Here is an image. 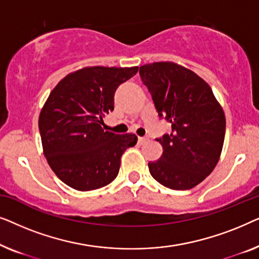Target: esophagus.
Here are the masks:
<instances>
[{
	"instance_id": "esophagus-1",
	"label": "esophagus",
	"mask_w": 259,
	"mask_h": 259,
	"mask_svg": "<svg viewBox=\"0 0 259 259\" xmlns=\"http://www.w3.org/2000/svg\"><path fill=\"white\" fill-rule=\"evenodd\" d=\"M148 139H147V138H144V137H139V138H138V143H139L140 145H143V144H145V143H146V141H147Z\"/></svg>"
}]
</instances>
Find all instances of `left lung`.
Returning <instances> with one entry per match:
<instances>
[{
  "label": "left lung",
  "instance_id": "8db88e82",
  "mask_svg": "<svg viewBox=\"0 0 259 259\" xmlns=\"http://www.w3.org/2000/svg\"><path fill=\"white\" fill-rule=\"evenodd\" d=\"M139 74L158 114L172 125L158 139L159 160L148 162L153 178L168 189L190 190L218 164L225 138V114L206 81L171 61L147 63Z\"/></svg>",
  "mask_w": 259,
  "mask_h": 259
}]
</instances>
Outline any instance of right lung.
I'll return each instance as SVG.
<instances>
[{
    "instance_id": "right-lung-1",
    "label": "right lung",
    "mask_w": 259,
    "mask_h": 259,
    "mask_svg": "<svg viewBox=\"0 0 259 259\" xmlns=\"http://www.w3.org/2000/svg\"><path fill=\"white\" fill-rule=\"evenodd\" d=\"M139 67H83L60 80L38 116L42 148L60 180L77 191L108 185L118 176L127 148L137 144L133 133L104 131L102 118L114 109L119 84Z\"/></svg>"
}]
</instances>
